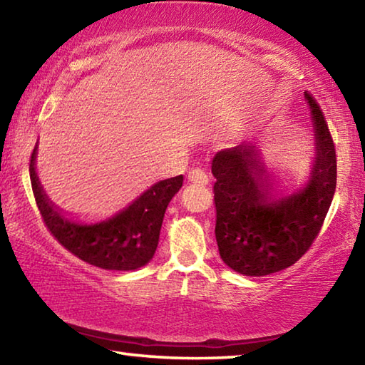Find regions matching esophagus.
I'll list each match as a JSON object with an SVG mask.
<instances>
[{
	"label": "esophagus",
	"instance_id": "34e87169",
	"mask_svg": "<svg viewBox=\"0 0 365 365\" xmlns=\"http://www.w3.org/2000/svg\"><path fill=\"white\" fill-rule=\"evenodd\" d=\"M188 178H190V182H193V183H200V185H207L209 183L207 174L202 169H200V168L191 169L188 172Z\"/></svg>",
	"mask_w": 365,
	"mask_h": 365
}]
</instances>
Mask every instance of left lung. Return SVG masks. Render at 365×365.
<instances>
[{
	"instance_id": "left-lung-1",
	"label": "left lung",
	"mask_w": 365,
	"mask_h": 365,
	"mask_svg": "<svg viewBox=\"0 0 365 365\" xmlns=\"http://www.w3.org/2000/svg\"><path fill=\"white\" fill-rule=\"evenodd\" d=\"M311 106L316 160L307 185L274 197V183L257 160L255 146L240 145L212 159L215 240L222 261L235 272L262 277L293 265L322 228L336 188V154L322 109Z\"/></svg>"
}]
</instances>
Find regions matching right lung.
Masks as SVG:
<instances>
[{"label": "right lung", "mask_w": 365, "mask_h": 365, "mask_svg": "<svg viewBox=\"0 0 365 365\" xmlns=\"http://www.w3.org/2000/svg\"><path fill=\"white\" fill-rule=\"evenodd\" d=\"M36 148L30 158V182L41 219L54 238L82 261L106 270H135L148 264L158 248L164 212L182 188L183 175L154 183L130 206L100 224L66 219L43 191L35 172Z\"/></svg>", "instance_id": "obj_1"}]
</instances>
